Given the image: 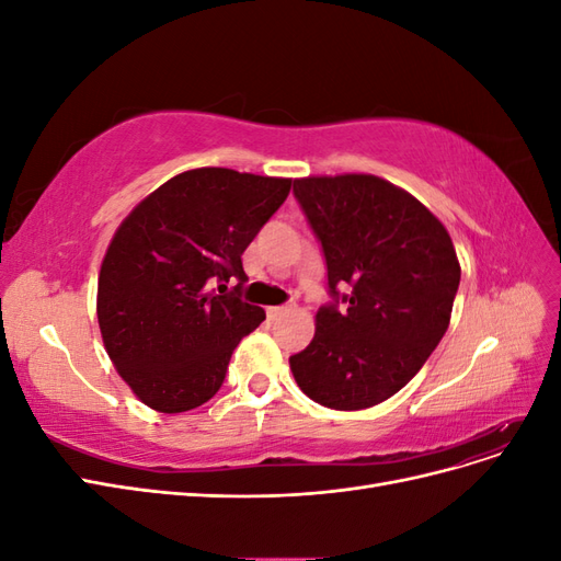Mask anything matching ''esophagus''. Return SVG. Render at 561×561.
Segmentation results:
<instances>
[{"instance_id":"1","label":"esophagus","mask_w":561,"mask_h":561,"mask_svg":"<svg viewBox=\"0 0 561 561\" xmlns=\"http://www.w3.org/2000/svg\"><path fill=\"white\" fill-rule=\"evenodd\" d=\"M287 311H290L287 307H268V309H266V313H268V318H271V320H276V318L285 316Z\"/></svg>"}]
</instances>
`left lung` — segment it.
Instances as JSON below:
<instances>
[{
	"label": "left lung",
	"mask_w": 561,
	"mask_h": 561,
	"mask_svg": "<svg viewBox=\"0 0 561 561\" xmlns=\"http://www.w3.org/2000/svg\"><path fill=\"white\" fill-rule=\"evenodd\" d=\"M339 299L316 313L311 344L290 355L297 386L339 412L367 410L428 360L461 280L451 236L419 198L367 173L295 180ZM336 284L352 293L339 296Z\"/></svg>",
	"instance_id": "1"
}]
</instances>
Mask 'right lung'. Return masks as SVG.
Masks as SVG:
<instances>
[{"label": "right lung", "instance_id": "right-lung-1", "mask_svg": "<svg viewBox=\"0 0 561 561\" xmlns=\"http://www.w3.org/2000/svg\"><path fill=\"white\" fill-rule=\"evenodd\" d=\"M290 184L194 168L145 196L114 231L98 276V325L118 377L151 410L180 414L208 402L233 348L266 318L210 285L248 280L241 254Z\"/></svg>", "mask_w": 561, "mask_h": 561}]
</instances>
